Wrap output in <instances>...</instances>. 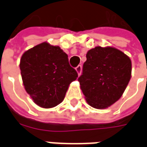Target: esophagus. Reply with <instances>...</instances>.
Returning <instances> with one entry per match:
<instances>
[{
	"instance_id": "1",
	"label": "esophagus",
	"mask_w": 147,
	"mask_h": 147,
	"mask_svg": "<svg viewBox=\"0 0 147 147\" xmlns=\"http://www.w3.org/2000/svg\"><path fill=\"white\" fill-rule=\"evenodd\" d=\"M76 72L78 73V75L80 76V74H81V71H82V66H81V65H78V66L76 67Z\"/></svg>"
}]
</instances>
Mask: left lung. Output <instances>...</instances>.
<instances>
[{"label":"left lung","instance_id":"obj_1","mask_svg":"<svg viewBox=\"0 0 147 147\" xmlns=\"http://www.w3.org/2000/svg\"><path fill=\"white\" fill-rule=\"evenodd\" d=\"M83 75L79 78L86 102L104 109L123 95L131 77V61L120 49L96 46L86 53Z\"/></svg>","mask_w":147,"mask_h":147}]
</instances>
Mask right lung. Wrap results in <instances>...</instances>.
<instances>
[{
  "label": "right lung",
  "mask_w": 147,
  "mask_h": 147,
  "mask_svg": "<svg viewBox=\"0 0 147 147\" xmlns=\"http://www.w3.org/2000/svg\"><path fill=\"white\" fill-rule=\"evenodd\" d=\"M24 88L33 102L44 109L63 102L71 82L78 77L67 55L58 45L44 42L22 55L20 62Z\"/></svg>",
  "instance_id": "right-lung-1"
}]
</instances>
